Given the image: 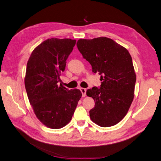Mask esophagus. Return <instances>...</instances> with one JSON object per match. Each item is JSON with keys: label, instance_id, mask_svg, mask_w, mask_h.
Instances as JSON below:
<instances>
[{"label": "esophagus", "instance_id": "obj_1", "mask_svg": "<svg viewBox=\"0 0 161 161\" xmlns=\"http://www.w3.org/2000/svg\"><path fill=\"white\" fill-rule=\"evenodd\" d=\"M80 91H81V92H82V97H85L86 96V89H84V88H80Z\"/></svg>", "mask_w": 161, "mask_h": 161}]
</instances>
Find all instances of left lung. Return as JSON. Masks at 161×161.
Listing matches in <instances>:
<instances>
[{"mask_svg": "<svg viewBox=\"0 0 161 161\" xmlns=\"http://www.w3.org/2000/svg\"><path fill=\"white\" fill-rule=\"evenodd\" d=\"M76 46L102 81L100 88L86 91V95L95 102L90 118L101 127L114 125L127 114L134 99L136 76L130 53L105 37L80 39Z\"/></svg>", "mask_w": 161, "mask_h": 161, "instance_id": "1", "label": "left lung"}]
</instances>
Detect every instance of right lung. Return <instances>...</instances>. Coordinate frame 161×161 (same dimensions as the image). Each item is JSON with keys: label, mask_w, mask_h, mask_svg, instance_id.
Here are the masks:
<instances>
[{"label": "right lung", "mask_w": 161, "mask_h": 161, "mask_svg": "<svg viewBox=\"0 0 161 161\" xmlns=\"http://www.w3.org/2000/svg\"><path fill=\"white\" fill-rule=\"evenodd\" d=\"M75 44L72 39H47L33 50L27 64L25 86L29 101L37 119L52 129L70 122L82 96L79 89L58 85Z\"/></svg>", "instance_id": "add662e5"}]
</instances>
